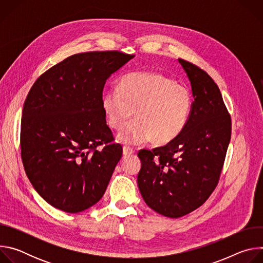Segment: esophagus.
I'll list each match as a JSON object with an SVG mask.
<instances>
[{"mask_svg":"<svg viewBox=\"0 0 263 263\" xmlns=\"http://www.w3.org/2000/svg\"><path fill=\"white\" fill-rule=\"evenodd\" d=\"M123 153H124V155H130V154L134 153V149L131 146L124 145L123 146Z\"/></svg>","mask_w":263,"mask_h":263,"instance_id":"esophagus-1","label":"esophagus"}]
</instances>
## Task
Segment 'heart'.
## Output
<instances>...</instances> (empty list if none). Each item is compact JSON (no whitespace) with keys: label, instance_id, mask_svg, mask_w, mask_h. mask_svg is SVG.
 Listing matches in <instances>:
<instances>
[{"label":"heart","instance_id":"obj_1","mask_svg":"<svg viewBox=\"0 0 263 263\" xmlns=\"http://www.w3.org/2000/svg\"><path fill=\"white\" fill-rule=\"evenodd\" d=\"M192 93L184 84L160 71L125 74L119 88H109L102 98L107 124L122 130L134 115L136 120L120 135L122 141L155 144L174 140L185 128L192 109Z\"/></svg>","mask_w":263,"mask_h":263}]
</instances>
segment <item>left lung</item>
<instances>
[{
  "mask_svg": "<svg viewBox=\"0 0 263 263\" xmlns=\"http://www.w3.org/2000/svg\"><path fill=\"white\" fill-rule=\"evenodd\" d=\"M195 101L182 132L163 146L140 149L137 176L146 205L178 218L202 206L215 190L231 139V117L218 86L198 65L179 59Z\"/></svg>",
  "mask_w": 263,
  "mask_h": 263,
  "instance_id": "8db88e82",
  "label": "left lung"
}]
</instances>
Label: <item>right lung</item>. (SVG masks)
Returning <instances> with one entry per match:
<instances>
[{
	"mask_svg": "<svg viewBox=\"0 0 263 263\" xmlns=\"http://www.w3.org/2000/svg\"><path fill=\"white\" fill-rule=\"evenodd\" d=\"M134 55L74 54L35 81L23 107L21 155L26 174L49 204L68 213L98 203L123 147L102 108L106 80Z\"/></svg>",
	"mask_w": 263,
	"mask_h": 263,
	"instance_id": "obj_1",
	"label": "right lung"
}]
</instances>
